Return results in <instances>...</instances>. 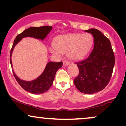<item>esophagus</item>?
Returning a JSON list of instances; mask_svg holds the SVG:
<instances>
[{"instance_id":"34e87169","label":"esophagus","mask_w":126,"mask_h":126,"mask_svg":"<svg viewBox=\"0 0 126 126\" xmlns=\"http://www.w3.org/2000/svg\"><path fill=\"white\" fill-rule=\"evenodd\" d=\"M69 64H70V62L67 61V60H64V61H63V65H64V66H67V65H69Z\"/></svg>"}]
</instances>
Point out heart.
<instances>
[{"label": "heart", "instance_id": "obj_1", "mask_svg": "<svg viewBox=\"0 0 126 126\" xmlns=\"http://www.w3.org/2000/svg\"><path fill=\"white\" fill-rule=\"evenodd\" d=\"M93 44L94 37L89 33L67 34L56 37L54 46H51L49 50L56 55L68 53L72 60H80L87 56Z\"/></svg>", "mask_w": 126, "mask_h": 126}]
</instances>
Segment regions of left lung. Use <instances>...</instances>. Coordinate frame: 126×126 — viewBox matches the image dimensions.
Segmentation results:
<instances>
[{
  "label": "left lung",
  "mask_w": 126,
  "mask_h": 126,
  "mask_svg": "<svg viewBox=\"0 0 126 126\" xmlns=\"http://www.w3.org/2000/svg\"><path fill=\"white\" fill-rule=\"evenodd\" d=\"M85 31L92 34L94 47L88 58L76 63L79 73L73 83L80 92L93 94L104 89L109 83L115 57L110 41L100 31L92 28Z\"/></svg>",
  "instance_id": "1"
}]
</instances>
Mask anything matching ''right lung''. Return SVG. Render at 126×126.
Returning a JSON list of instances; mask_svg holds the SVG:
<instances>
[{
	"instance_id": "add662e5",
	"label": "right lung",
	"mask_w": 126,
	"mask_h": 126,
	"mask_svg": "<svg viewBox=\"0 0 126 126\" xmlns=\"http://www.w3.org/2000/svg\"><path fill=\"white\" fill-rule=\"evenodd\" d=\"M52 30L51 26H43L40 27H30L27 30H24L21 34L16 36L10 53V63L12 67V51L15 46L18 44L24 37H33L37 39L44 40L47 34H49ZM63 65L61 62H48L46 65L44 72L39 77L32 81H25L21 80L16 75L14 70H12L14 77L18 82L20 86L27 92L33 94H40L46 92L50 89L53 85V80L55 78L56 72L60 69Z\"/></svg>"
}]
</instances>
